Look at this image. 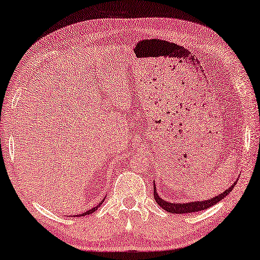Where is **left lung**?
<instances>
[{
	"label": "left lung",
	"mask_w": 260,
	"mask_h": 260,
	"mask_svg": "<svg viewBox=\"0 0 260 260\" xmlns=\"http://www.w3.org/2000/svg\"><path fill=\"white\" fill-rule=\"evenodd\" d=\"M235 186H236V182H235V184H232L231 187H229V189H226L225 192H222L221 194L214 197V198H212V199L204 200V202H194V203H186V204H174V203H170V202H166V200L161 199L159 197L158 193H156L155 185H154V189H153V191H154L153 194H154L155 202L158 203L159 206L162 207L165 211L170 212V213L184 214V213H193V212H199V211L207 210V208L213 206L214 204H217V203L220 202V200L224 199L225 197L232 191Z\"/></svg>",
	"instance_id": "1"
}]
</instances>
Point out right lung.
Instances as JSON below:
<instances>
[{"label": "right lung", "mask_w": 260, "mask_h": 260, "mask_svg": "<svg viewBox=\"0 0 260 260\" xmlns=\"http://www.w3.org/2000/svg\"><path fill=\"white\" fill-rule=\"evenodd\" d=\"M102 202H104V200H102ZM102 202H101V203H102ZM101 203H100V204H99V205H96V206H95V207H93V208H90V210H89V211H87V212H85V213L80 214V217H83V215H87V214H90V213H93V212H95V211H96V210H98V207H100V206H101Z\"/></svg>", "instance_id": "right-lung-1"}]
</instances>
